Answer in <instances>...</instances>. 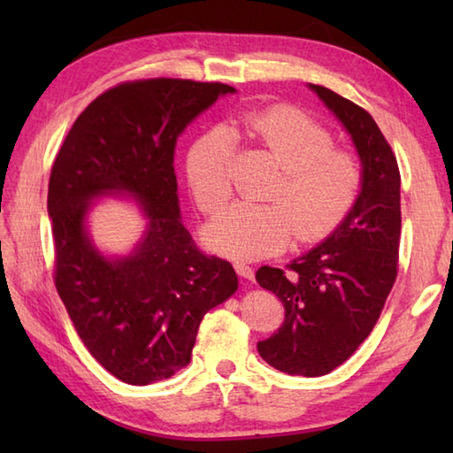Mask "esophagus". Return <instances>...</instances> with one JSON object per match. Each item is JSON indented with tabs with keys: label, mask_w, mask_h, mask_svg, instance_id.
I'll use <instances>...</instances> for the list:
<instances>
[{
	"label": "esophagus",
	"mask_w": 453,
	"mask_h": 453,
	"mask_svg": "<svg viewBox=\"0 0 453 453\" xmlns=\"http://www.w3.org/2000/svg\"><path fill=\"white\" fill-rule=\"evenodd\" d=\"M235 271H237V274H239V276L245 278V280H253L255 273H253V268L249 266V265H245V263H237V265H235Z\"/></svg>",
	"instance_id": "obj_1"
}]
</instances>
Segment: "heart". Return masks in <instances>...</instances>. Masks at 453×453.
<instances>
[{
	"label": "heart",
	"mask_w": 453,
	"mask_h": 453,
	"mask_svg": "<svg viewBox=\"0 0 453 453\" xmlns=\"http://www.w3.org/2000/svg\"><path fill=\"white\" fill-rule=\"evenodd\" d=\"M235 140L268 153L280 167L265 198L235 202L210 221L206 243L239 261L280 253L290 243L321 242L349 216L362 188V165L350 150L333 146L321 122L286 104L237 114L206 132L187 153V175L202 211L211 214L234 192Z\"/></svg>",
	"instance_id": "heart-1"
}]
</instances>
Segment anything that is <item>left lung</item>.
<instances>
[{
	"instance_id": "obj_1",
	"label": "left lung",
	"mask_w": 453,
	"mask_h": 453,
	"mask_svg": "<svg viewBox=\"0 0 453 453\" xmlns=\"http://www.w3.org/2000/svg\"><path fill=\"white\" fill-rule=\"evenodd\" d=\"M362 159V192L333 235L286 268L261 266L257 282L284 303L286 319L257 344L273 368L317 378L339 368L368 339L399 271L401 175L372 114L323 85H311Z\"/></svg>"
}]
</instances>
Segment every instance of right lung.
<instances>
[{"instance_id": "1", "label": "right lung", "mask_w": 453, "mask_h": 453, "mask_svg": "<svg viewBox=\"0 0 453 453\" xmlns=\"http://www.w3.org/2000/svg\"><path fill=\"white\" fill-rule=\"evenodd\" d=\"M234 91L173 78L114 85L73 122L52 165L56 290L93 358L130 386L185 368L202 317L237 292L234 266L200 251L180 224L173 167L179 134ZM122 189L139 198L149 229L130 257L109 262L82 219L95 196Z\"/></svg>"}]
</instances>
